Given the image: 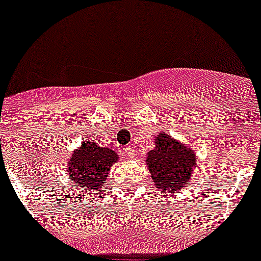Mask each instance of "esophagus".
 <instances>
[{"mask_svg":"<svg viewBox=\"0 0 261 261\" xmlns=\"http://www.w3.org/2000/svg\"><path fill=\"white\" fill-rule=\"evenodd\" d=\"M124 151H125V154L129 156V158H133V156L136 155L135 149H133L132 146H125L124 147Z\"/></svg>","mask_w":261,"mask_h":261,"instance_id":"obj_1","label":"esophagus"}]
</instances>
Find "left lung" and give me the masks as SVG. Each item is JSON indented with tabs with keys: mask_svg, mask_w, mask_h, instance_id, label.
Segmentation results:
<instances>
[{
	"mask_svg": "<svg viewBox=\"0 0 261 261\" xmlns=\"http://www.w3.org/2000/svg\"><path fill=\"white\" fill-rule=\"evenodd\" d=\"M154 142V149L146 154V165L155 188L166 193L186 190L197 167L195 150L166 132H159Z\"/></svg>",
	"mask_w": 261,
	"mask_h": 261,
	"instance_id": "left-lung-1",
	"label": "left lung"
}]
</instances>
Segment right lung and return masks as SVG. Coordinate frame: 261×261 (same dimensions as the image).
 <instances>
[{
	"label": "right lung",
	"instance_id": "obj_1",
	"mask_svg": "<svg viewBox=\"0 0 261 261\" xmlns=\"http://www.w3.org/2000/svg\"><path fill=\"white\" fill-rule=\"evenodd\" d=\"M117 161L119 155L115 150L85 140L80 147L73 150L66 162L71 187L82 195L99 192L106 184L111 167Z\"/></svg>",
	"mask_w": 261,
	"mask_h": 261
}]
</instances>
